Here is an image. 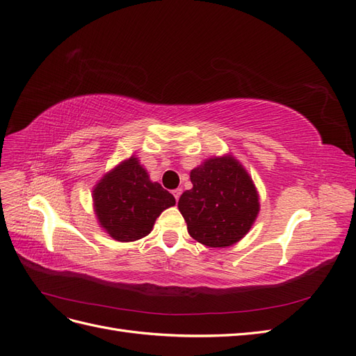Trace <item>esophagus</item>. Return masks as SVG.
<instances>
[{
	"mask_svg": "<svg viewBox=\"0 0 356 356\" xmlns=\"http://www.w3.org/2000/svg\"><path fill=\"white\" fill-rule=\"evenodd\" d=\"M181 193H182V190L181 188H175V190H172V195H174V197L178 200L179 199V196H181Z\"/></svg>",
	"mask_w": 356,
	"mask_h": 356,
	"instance_id": "34e87169",
	"label": "esophagus"
}]
</instances>
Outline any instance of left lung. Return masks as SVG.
I'll list each match as a JSON object with an SVG mask.
<instances>
[{"mask_svg": "<svg viewBox=\"0 0 356 356\" xmlns=\"http://www.w3.org/2000/svg\"><path fill=\"white\" fill-rule=\"evenodd\" d=\"M193 188L181 195L178 209L193 239L222 248L239 242L258 213L252 179L233 157H215L190 172Z\"/></svg>", "mask_w": 356, "mask_h": 356, "instance_id": "8db88e82", "label": "left lung"}]
</instances>
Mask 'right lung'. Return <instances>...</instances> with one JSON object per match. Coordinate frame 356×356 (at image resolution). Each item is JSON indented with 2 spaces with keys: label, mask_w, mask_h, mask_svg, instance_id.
I'll return each mask as SVG.
<instances>
[{
  "label": "right lung",
  "mask_w": 356,
  "mask_h": 356,
  "mask_svg": "<svg viewBox=\"0 0 356 356\" xmlns=\"http://www.w3.org/2000/svg\"><path fill=\"white\" fill-rule=\"evenodd\" d=\"M96 215L111 238L132 242L147 236L156 218L175 197L159 182H152L145 169L131 157L106 174L93 190Z\"/></svg>",
  "instance_id": "right-lung-1"
}]
</instances>
